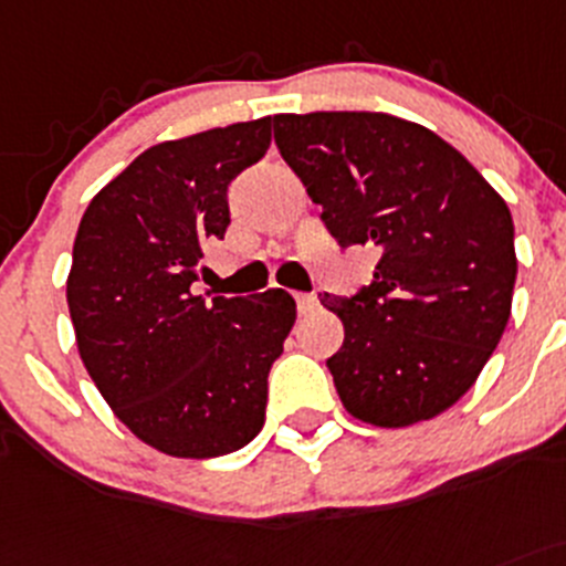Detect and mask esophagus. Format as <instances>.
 <instances>
[{
  "mask_svg": "<svg viewBox=\"0 0 566 566\" xmlns=\"http://www.w3.org/2000/svg\"><path fill=\"white\" fill-rule=\"evenodd\" d=\"M295 304H298L301 315H310V313H315V310L321 307L318 295H313V293H298V295H295Z\"/></svg>",
  "mask_w": 566,
  "mask_h": 566,
  "instance_id": "1",
  "label": "esophagus"
}]
</instances>
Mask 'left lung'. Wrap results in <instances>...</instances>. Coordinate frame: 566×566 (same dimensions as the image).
Returning a JSON list of instances; mask_svg holds the SVG:
<instances>
[{
  "mask_svg": "<svg viewBox=\"0 0 566 566\" xmlns=\"http://www.w3.org/2000/svg\"><path fill=\"white\" fill-rule=\"evenodd\" d=\"M273 139L343 248L377 245L374 282L321 295L343 321L326 360L343 408L410 427L461 399L497 348L516 282L514 220L424 125L377 111L276 114Z\"/></svg>",
  "mask_w": 566,
  "mask_h": 566,
  "instance_id": "1",
  "label": "left lung"
}]
</instances>
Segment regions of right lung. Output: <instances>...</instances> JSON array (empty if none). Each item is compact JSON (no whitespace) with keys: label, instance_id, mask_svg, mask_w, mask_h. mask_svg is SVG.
Here are the masks:
<instances>
[{"label":"right lung","instance_id":"1","mask_svg":"<svg viewBox=\"0 0 566 566\" xmlns=\"http://www.w3.org/2000/svg\"><path fill=\"white\" fill-rule=\"evenodd\" d=\"M271 145V116L147 147L92 198L66 301L77 352L114 416L153 450L218 458L265 424L268 374L295 324L284 290L195 295L229 184Z\"/></svg>","mask_w":566,"mask_h":566}]
</instances>
